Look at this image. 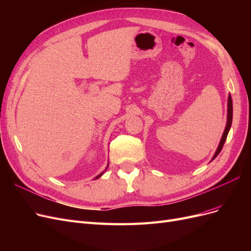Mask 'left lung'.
<instances>
[{
    "instance_id": "1",
    "label": "left lung",
    "mask_w": 251,
    "mask_h": 251,
    "mask_svg": "<svg viewBox=\"0 0 251 251\" xmlns=\"http://www.w3.org/2000/svg\"><path fill=\"white\" fill-rule=\"evenodd\" d=\"M231 123H232V100H231V96L229 95L228 96V114H227V125H226V127H225V131L223 133L222 139H221V141H220L218 150H217L216 154H215V156H214V158H212V159H215L219 155L220 151H221V150H222V148L224 146V143H225V140L227 138V135H228L229 128L231 126Z\"/></svg>"
}]
</instances>
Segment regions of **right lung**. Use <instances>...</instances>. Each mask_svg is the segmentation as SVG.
Returning <instances> with one entry per match:
<instances>
[{"label": "right lung", "mask_w": 251, "mask_h": 251, "mask_svg": "<svg viewBox=\"0 0 251 251\" xmlns=\"http://www.w3.org/2000/svg\"><path fill=\"white\" fill-rule=\"evenodd\" d=\"M101 175H102V174H100V176H97V177H96V179H97V178H100V177L101 176Z\"/></svg>", "instance_id": "add662e5"}]
</instances>
